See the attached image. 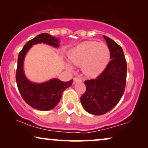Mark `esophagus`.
<instances>
[{"label":"esophagus","mask_w":148,"mask_h":148,"mask_svg":"<svg viewBox=\"0 0 148 148\" xmlns=\"http://www.w3.org/2000/svg\"><path fill=\"white\" fill-rule=\"evenodd\" d=\"M73 80H74V82H82V79H81L80 77H75L73 78Z\"/></svg>","instance_id":"34e87169"}]
</instances>
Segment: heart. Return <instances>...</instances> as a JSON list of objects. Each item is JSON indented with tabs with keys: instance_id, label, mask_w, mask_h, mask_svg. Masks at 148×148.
Masks as SVG:
<instances>
[{
	"instance_id": "b5f03b06",
	"label": "heart",
	"mask_w": 148,
	"mask_h": 148,
	"mask_svg": "<svg viewBox=\"0 0 148 148\" xmlns=\"http://www.w3.org/2000/svg\"><path fill=\"white\" fill-rule=\"evenodd\" d=\"M69 59L76 66H82L86 75L96 77L104 71L110 58L108 46L102 42L86 41L71 50Z\"/></svg>"
}]
</instances>
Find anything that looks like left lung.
<instances>
[{"label": "left lung", "mask_w": 148, "mask_h": 148, "mask_svg": "<svg viewBox=\"0 0 148 148\" xmlns=\"http://www.w3.org/2000/svg\"><path fill=\"white\" fill-rule=\"evenodd\" d=\"M104 38L110 50L111 60L96 79L85 81L86 90L81 97L84 108L94 115L112 110L122 98L126 85L127 61L122 48L107 36Z\"/></svg>", "instance_id": "obj_1"}]
</instances>
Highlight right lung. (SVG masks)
<instances>
[{
    "label": "right lung",
    "mask_w": 148,
    "mask_h": 148,
    "mask_svg": "<svg viewBox=\"0 0 148 148\" xmlns=\"http://www.w3.org/2000/svg\"><path fill=\"white\" fill-rule=\"evenodd\" d=\"M38 43L47 44L56 48L59 46V40L46 33L40 34L28 41L18 56L16 82L20 94L28 105L37 110L48 111L56 106L62 92L71 86L73 79L64 82L52 79L42 84L32 83L27 79L23 72L24 58L30 48Z\"/></svg>",
    "instance_id": "1"
}]
</instances>
